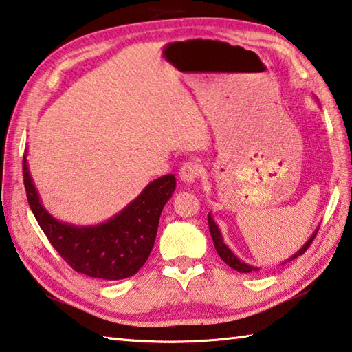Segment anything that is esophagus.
Returning a JSON list of instances; mask_svg holds the SVG:
<instances>
[{"label":"esophagus","instance_id":"34e87169","mask_svg":"<svg viewBox=\"0 0 352 352\" xmlns=\"http://www.w3.org/2000/svg\"><path fill=\"white\" fill-rule=\"evenodd\" d=\"M200 174H201V168H200V164L195 163V162H186V163H183V166L180 168V178H182V182L188 183V184L194 183Z\"/></svg>","mask_w":352,"mask_h":352}]
</instances>
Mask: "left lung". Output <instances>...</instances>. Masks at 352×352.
<instances>
[{
	"instance_id": "8db88e82",
	"label": "left lung",
	"mask_w": 352,
	"mask_h": 352,
	"mask_svg": "<svg viewBox=\"0 0 352 352\" xmlns=\"http://www.w3.org/2000/svg\"><path fill=\"white\" fill-rule=\"evenodd\" d=\"M208 223H209V231H210V235H212V240H214V246H215V249H217V254L220 255V258L225 261V263L228 265V266H231L232 270H235V271H239V272H255V271H258V267H255V266H251V265H248V263H245V261H241L237 255H235L231 249H229L226 245H225V241H223V237H221V232H220V229H219V226L215 225V221L212 220V217H210V214L208 215ZM316 235H317V231L312 234V237L305 243V245L302 246V249H300L298 252H296L292 255L291 258H287L286 261H291V260H294V258H297L298 255H302V254H305L306 252V249L309 248V245L312 243V240L316 239ZM285 261V263H286ZM285 263H282V265H285Z\"/></svg>"
}]
</instances>
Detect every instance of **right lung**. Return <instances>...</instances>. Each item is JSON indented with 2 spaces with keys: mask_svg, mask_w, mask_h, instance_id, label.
Segmentation results:
<instances>
[{
  "mask_svg": "<svg viewBox=\"0 0 352 352\" xmlns=\"http://www.w3.org/2000/svg\"><path fill=\"white\" fill-rule=\"evenodd\" d=\"M24 188L38 225L74 271L101 280H121L137 274L154 248L158 220L175 190L172 174L157 178L120 214L97 226H74L55 220L41 204L23 160Z\"/></svg>",
  "mask_w": 352,
  "mask_h": 352,
  "instance_id": "right-lung-1",
  "label": "right lung"
}]
</instances>
